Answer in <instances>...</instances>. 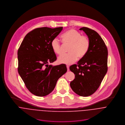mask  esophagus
I'll return each instance as SVG.
<instances>
[{
    "label": "esophagus",
    "instance_id": "esophagus-1",
    "mask_svg": "<svg viewBox=\"0 0 125 125\" xmlns=\"http://www.w3.org/2000/svg\"><path fill=\"white\" fill-rule=\"evenodd\" d=\"M66 67H67V71H69V66L68 65H67Z\"/></svg>",
    "mask_w": 125,
    "mask_h": 125
}]
</instances>
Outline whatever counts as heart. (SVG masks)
I'll use <instances>...</instances> for the list:
<instances>
[{
  "mask_svg": "<svg viewBox=\"0 0 125 125\" xmlns=\"http://www.w3.org/2000/svg\"><path fill=\"white\" fill-rule=\"evenodd\" d=\"M62 42L64 46H68V53L63 54L58 59L59 62L70 64L77 59H83L88 53L90 47V40L88 36L82 35L78 31L71 29L61 36ZM51 47L54 52L61 55L63 52V47L59 40L55 38L51 42Z\"/></svg>",
  "mask_w": 125,
  "mask_h": 125,
  "instance_id": "heart-1",
  "label": "heart"
}]
</instances>
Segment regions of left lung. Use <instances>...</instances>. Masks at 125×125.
<instances>
[{
	"label": "left lung",
	"mask_w": 125,
	"mask_h": 125,
	"mask_svg": "<svg viewBox=\"0 0 125 125\" xmlns=\"http://www.w3.org/2000/svg\"><path fill=\"white\" fill-rule=\"evenodd\" d=\"M80 30L88 36L90 47L86 55L77 64L70 66V71L75 75L70 87L78 95L87 97L99 88L107 73L108 50L104 41L95 31L86 27Z\"/></svg>",
	"instance_id": "obj_1"
}]
</instances>
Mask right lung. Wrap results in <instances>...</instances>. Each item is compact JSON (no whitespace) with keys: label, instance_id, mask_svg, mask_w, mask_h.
<instances>
[{"label":"right lung","instance_id":"add662e5","mask_svg":"<svg viewBox=\"0 0 125 125\" xmlns=\"http://www.w3.org/2000/svg\"><path fill=\"white\" fill-rule=\"evenodd\" d=\"M62 30V27L36 28L25 36L18 49V73L27 89L37 96L51 93L67 72L64 64H49L57 60L51 42Z\"/></svg>","mask_w":125,"mask_h":125}]
</instances>
